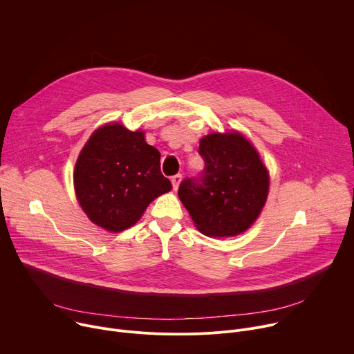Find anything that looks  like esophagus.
I'll use <instances>...</instances> for the list:
<instances>
[{"label":"esophagus","mask_w":354,"mask_h":354,"mask_svg":"<svg viewBox=\"0 0 354 354\" xmlns=\"http://www.w3.org/2000/svg\"><path fill=\"white\" fill-rule=\"evenodd\" d=\"M171 180H172V186H174V189L176 190V189L179 187L180 180H182V174H176V175H174V176L171 178Z\"/></svg>","instance_id":"obj_1"}]
</instances>
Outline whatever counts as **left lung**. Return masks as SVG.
Instances as JSON below:
<instances>
[{
    "mask_svg": "<svg viewBox=\"0 0 354 354\" xmlns=\"http://www.w3.org/2000/svg\"><path fill=\"white\" fill-rule=\"evenodd\" d=\"M205 169L180 182L178 196L197 230L209 236H232L261 214L269 175L258 151L239 133H213L200 140Z\"/></svg>",
    "mask_w": 354,
    "mask_h": 354,
    "instance_id": "1",
    "label": "left lung"
}]
</instances>
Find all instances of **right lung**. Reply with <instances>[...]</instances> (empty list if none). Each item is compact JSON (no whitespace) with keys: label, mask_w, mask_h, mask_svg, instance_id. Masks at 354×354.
<instances>
[{"label":"right lung","mask_w":354,"mask_h":354,"mask_svg":"<svg viewBox=\"0 0 354 354\" xmlns=\"http://www.w3.org/2000/svg\"><path fill=\"white\" fill-rule=\"evenodd\" d=\"M160 158L142 131L119 123L99 127L74 171L75 193L89 220L112 232L136 224L151 201L172 187L161 172Z\"/></svg>","instance_id":"1"}]
</instances>
